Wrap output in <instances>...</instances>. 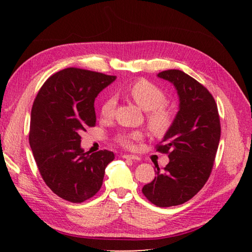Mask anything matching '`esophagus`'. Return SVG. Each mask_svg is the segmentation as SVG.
<instances>
[{
  "instance_id": "34e87169",
  "label": "esophagus",
  "mask_w": 252,
  "mask_h": 252,
  "mask_svg": "<svg viewBox=\"0 0 252 252\" xmlns=\"http://www.w3.org/2000/svg\"><path fill=\"white\" fill-rule=\"evenodd\" d=\"M122 158H123V159H129V160H140L139 157L132 156V155H123Z\"/></svg>"
}]
</instances>
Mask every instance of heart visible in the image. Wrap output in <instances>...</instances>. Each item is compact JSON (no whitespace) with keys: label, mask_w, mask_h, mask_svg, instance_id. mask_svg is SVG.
Listing matches in <instances>:
<instances>
[{"label":"heart","mask_w":252,"mask_h":252,"mask_svg":"<svg viewBox=\"0 0 252 252\" xmlns=\"http://www.w3.org/2000/svg\"><path fill=\"white\" fill-rule=\"evenodd\" d=\"M129 95L142 110L147 111L149 126L156 133H163L171 126L173 117L168 109L164 108L167 103L165 93L151 82L146 80L136 81L129 88ZM117 101L113 96H109L101 105V116L111 118L113 116ZM142 138L140 132H130L118 135V141L123 147L132 148L134 141Z\"/></svg>","instance_id":"1"}]
</instances>
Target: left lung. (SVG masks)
Instances as JSON below:
<instances>
[{
    "label": "left lung",
    "instance_id": "1",
    "mask_svg": "<svg viewBox=\"0 0 252 252\" xmlns=\"http://www.w3.org/2000/svg\"><path fill=\"white\" fill-rule=\"evenodd\" d=\"M179 96V111L157 151L169 155L163 171L142 188L149 201L172 207L194 197L210 177L220 141V119L216 101L202 84L183 71L160 72Z\"/></svg>",
    "mask_w": 252,
    "mask_h": 252
}]
</instances>
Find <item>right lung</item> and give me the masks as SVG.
I'll list each match as a JSON object with an SVG mask.
<instances>
[{
	"label": "right lung",
	"mask_w": 252,
	"mask_h": 252,
	"mask_svg": "<svg viewBox=\"0 0 252 252\" xmlns=\"http://www.w3.org/2000/svg\"><path fill=\"white\" fill-rule=\"evenodd\" d=\"M116 78L67 67L51 75L34 100L29 135L34 159L46 186L70 202L93 197L114 159L108 150L84 152L80 133L95 126V97Z\"/></svg>",
	"instance_id": "right-lung-1"
}]
</instances>
